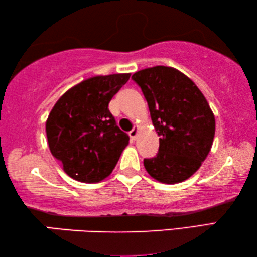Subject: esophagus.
I'll return each instance as SVG.
<instances>
[{"mask_svg": "<svg viewBox=\"0 0 257 257\" xmlns=\"http://www.w3.org/2000/svg\"><path fill=\"white\" fill-rule=\"evenodd\" d=\"M138 134H139V126L136 125V126H134V127L131 130V131L128 132V136L131 137L132 140H136L137 137H138Z\"/></svg>", "mask_w": 257, "mask_h": 257, "instance_id": "1", "label": "esophagus"}]
</instances>
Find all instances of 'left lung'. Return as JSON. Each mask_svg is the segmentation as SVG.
Masks as SVG:
<instances>
[{"label": "left lung", "instance_id": "obj_1", "mask_svg": "<svg viewBox=\"0 0 257 257\" xmlns=\"http://www.w3.org/2000/svg\"><path fill=\"white\" fill-rule=\"evenodd\" d=\"M132 79L141 87L159 136L158 153L145 159L146 170L162 183L182 182L197 172L212 148V109L196 84L172 67L139 70Z\"/></svg>", "mask_w": 257, "mask_h": 257}]
</instances>
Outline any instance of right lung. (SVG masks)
Returning a JSON list of instances; mask_svg holds the SVG:
<instances>
[{
  "label": "right lung",
  "instance_id": "right-lung-1",
  "mask_svg": "<svg viewBox=\"0 0 257 257\" xmlns=\"http://www.w3.org/2000/svg\"><path fill=\"white\" fill-rule=\"evenodd\" d=\"M130 76L87 78L53 106L45 125L49 148L70 178L95 183L115 168L130 137L117 126L108 104Z\"/></svg>",
  "mask_w": 257,
  "mask_h": 257
}]
</instances>
